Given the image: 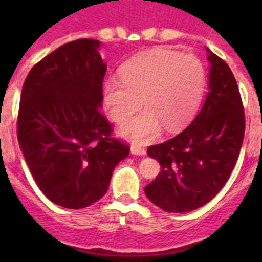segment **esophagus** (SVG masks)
Segmentation results:
<instances>
[{
  "label": "esophagus",
  "mask_w": 262,
  "mask_h": 262,
  "mask_svg": "<svg viewBox=\"0 0 262 262\" xmlns=\"http://www.w3.org/2000/svg\"><path fill=\"white\" fill-rule=\"evenodd\" d=\"M130 153L134 156H144L146 155V149L142 147H139V146H132Z\"/></svg>",
  "instance_id": "obj_1"
}]
</instances>
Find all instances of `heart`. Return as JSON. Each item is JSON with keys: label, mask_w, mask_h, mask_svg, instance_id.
Here are the masks:
<instances>
[{"label": "heart", "mask_w": 262, "mask_h": 262, "mask_svg": "<svg viewBox=\"0 0 262 262\" xmlns=\"http://www.w3.org/2000/svg\"><path fill=\"white\" fill-rule=\"evenodd\" d=\"M205 81V68L195 55L152 49L124 63L120 77L109 76L102 84V97L118 124L128 120L141 104L146 106L120 129L128 141L146 143L160 134L162 125L167 132H178L191 120Z\"/></svg>", "instance_id": "heart-1"}]
</instances>
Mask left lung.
Segmentation results:
<instances>
[{
  "instance_id": "obj_1",
  "label": "left lung",
  "mask_w": 262,
  "mask_h": 262,
  "mask_svg": "<svg viewBox=\"0 0 262 262\" xmlns=\"http://www.w3.org/2000/svg\"><path fill=\"white\" fill-rule=\"evenodd\" d=\"M209 91L199 114L180 134L148 148L161 172L144 187L165 212L203 207L231 176L245 137V113L236 78L223 59L207 48Z\"/></svg>"
}]
</instances>
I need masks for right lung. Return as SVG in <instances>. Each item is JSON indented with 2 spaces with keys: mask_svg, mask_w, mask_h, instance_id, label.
I'll list each match as a JSON object with an SVG mask.
<instances>
[{
  "mask_svg": "<svg viewBox=\"0 0 262 262\" xmlns=\"http://www.w3.org/2000/svg\"><path fill=\"white\" fill-rule=\"evenodd\" d=\"M95 39L59 47L24 82L17 139L34 180L54 204L81 209L101 199L129 148L100 112L106 72Z\"/></svg>",
  "mask_w": 262,
  "mask_h": 262,
  "instance_id": "add662e5",
  "label": "right lung"
}]
</instances>
